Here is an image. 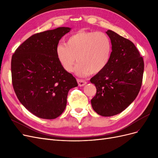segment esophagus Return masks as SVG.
Segmentation results:
<instances>
[{
    "label": "esophagus",
    "instance_id": "obj_1",
    "mask_svg": "<svg viewBox=\"0 0 158 158\" xmlns=\"http://www.w3.org/2000/svg\"><path fill=\"white\" fill-rule=\"evenodd\" d=\"M77 82H78V85L79 86H84V85H85L87 84V82H85V81H84V80H79V79H78L77 80Z\"/></svg>",
    "mask_w": 158,
    "mask_h": 158
}]
</instances>
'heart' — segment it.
I'll return each mask as SVG.
<instances>
[{
  "instance_id": "b5f03b06",
  "label": "heart",
  "mask_w": 158,
  "mask_h": 158,
  "mask_svg": "<svg viewBox=\"0 0 158 158\" xmlns=\"http://www.w3.org/2000/svg\"><path fill=\"white\" fill-rule=\"evenodd\" d=\"M112 45L109 36L102 31H81L70 35L65 44L56 47V55L63 69L72 73L76 62V74L85 76L98 74L107 65Z\"/></svg>"
}]
</instances>
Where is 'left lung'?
I'll use <instances>...</instances> for the list:
<instances>
[{
	"instance_id": "8db88e82",
	"label": "left lung",
	"mask_w": 158,
	"mask_h": 158,
	"mask_svg": "<svg viewBox=\"0 0 158 158\" xmlns=\"http://www.w3.org/2000/svg\"><path fill=\"white\" fill-rule=\"evenodd\" d=\"M112 51L106 67L90 79L97 92L91 100L99 115L111 117L123 111L140 92L144 73V60L133 43L107 30Z\"/></svg>"
}]
</instances>
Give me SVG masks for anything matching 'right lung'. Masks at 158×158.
<instances>
[{"mask_svg":"<svg viewBox=\"0 0 158 158\" xmlns=\"http://www.w3.org/2000/svg\"><path fill=\"white\" fill-rule=\"evenodd\" d=\"M71 30L59 27L38 33L18 47L12 57V85L19 101L34 115L53 119L64 111L69 91L78 86L56 58V47Z\"/></svg>","mask_w":158,"mask_h":158,"instance_id":"add662e5","label":"right lung"}]
</instances>
